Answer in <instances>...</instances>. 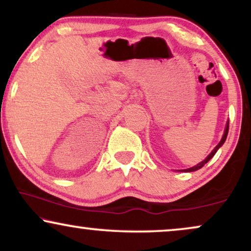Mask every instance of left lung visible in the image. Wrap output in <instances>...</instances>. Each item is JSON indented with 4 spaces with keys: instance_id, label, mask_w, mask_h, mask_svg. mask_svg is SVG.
Returning a JSON list of instances; mask_svg holds the SVG:
<instances>
[{
    "instance_id": "1",
    "label": "left lung",
    "mask_w": 251,
    "mask_h": 251,
    "mask_svg": "<svg viewBox=\"0 0 251 251\" xmlns=\"http://www.w3.org/2000/svg\"><path fill=\"white\" fill-rule=\"evenodd\" d=\"M227 133H228V122H227V125H226V128H225V132H224V135H223V138H222V140H221V142H219V144H218V145H217V146H216L214 150H212V152H211L210 154H209V155H208L207 157H205V159H204L203 161H202V162H200V163H199V164H197V166H194V167H192V168H188V169H184V170H181V171H185V173H192V171H197V170H199V169H201V168H202V167H203V166H204V164H205V163H207V162H208V161H209V160H210L212 156H214V155H215V154H216V152H217V151H218V149H219V147H221V146L223 145V144H224V143H225V140H226V137H227Z\"/></svg>"
}]
</instances>
